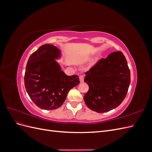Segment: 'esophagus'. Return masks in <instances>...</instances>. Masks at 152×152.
<instances>
[{"instance_id": "1", "label": "esophagus", "mask_w": 152, "mask_h": 152, "mask_svg": "<svg viewBox=\"0 0 152 152\" xmlns=\"http://www.w3.org/2000/svg\"><path fill=\"white\" fill-rule=\"evenodd\" d=\"M79 79H80V82H84V75H80L79 76Z\"/></svg>"}]
</instances>
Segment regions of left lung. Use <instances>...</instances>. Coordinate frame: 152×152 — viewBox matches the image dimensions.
<instances>
[{"instance_id":"8db88e82","label":"left lung","mask_w":152,"mask_h":152,"mask_svg":"<svg viewBox=\"0 0 152 152\" xmlns=\"http://www.w3.org/2000/svg\"><path fill=\"white\" fill-rule=\"evenodd\" d=\"M84 82L89 91L84 99L93 111L107 112L125 99L131 82V73L122 52L110 54L86 72Z\"/></svg>"}]
</instances>
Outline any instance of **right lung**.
<instances>
[{"label": "right lung", "instance_id": "1", "mask_svg": "<svg viewBox=\"0 0 152 152\" xmlns=\"http://www.w3.org/2000/svg\"><path fill=\"white\" fill-rule=\"evenodd\" d=\"M60 50L51 44H44L31 54L26 64L24 82L27 93L41 109L59 108L72 87L80 83L78 75L68 76L54 59Z\"/></svg>", "mask_w": 152, "mask_h": 152}]
</instances>
